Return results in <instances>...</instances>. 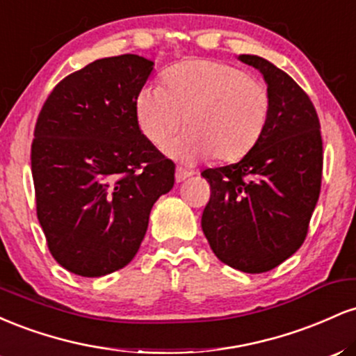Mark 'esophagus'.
Listing matches in <instances>:
<instances>
[{
	"instance_id": "esophagus-1",
	"label": "esophagus",
	"mask_w": 356,
	"mask_h": 356,
	"mask_svg": "<svg viewBox=\"0 0 356 356\" xmlns=\"http://www.w3.org/2000/svg\"><path fill=\"white\" fill-rule=\"evenodd\" d=\"M191 175H192V172H189V170H186V169H182V167H177V169H175V181H177V182L186 181V179L191 177Z\"/></svg>"
}]
</instances>
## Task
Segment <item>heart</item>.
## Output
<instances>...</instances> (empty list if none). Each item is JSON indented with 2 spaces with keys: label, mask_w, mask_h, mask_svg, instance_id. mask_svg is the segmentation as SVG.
Returning a JSON list of instances; mask_svg holds the SVG:
<instances>
[{
  "label": "heart",
  "mask_w": 356,
  "mask_h": 356,
  "mask_svg": "<svg viewBox=\"0 0 356 356\" xmlns=\"http://www.w3.org/2000/svg\"><path fill=\"white\" fill-rule=\"evenodd\" d=\"M271 99L261 81L211 60H187L164 73V87L144 85L136 99L142 136L162 149L179 129L187 132L169 145L174 159L220 162L243 159L266 129Z\"/></svg>",
  "instance_id": "heart-1"
}]
</instances>
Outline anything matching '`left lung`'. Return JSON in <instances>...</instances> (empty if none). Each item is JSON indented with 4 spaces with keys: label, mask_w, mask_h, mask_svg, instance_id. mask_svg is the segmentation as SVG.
I'll return each instance as SVG.
<instances>
[{
    "label": "left lung",
    "mask_w": 356,
    "mask_h": 356,
    "mask_svg": "<svg viewBox=\"0 0 356 356\" xmlns=\"http://www.w3.org/2000/svg\"><path fill=\"white\" fill-rule=\"evenodd\" d=\"M238 60L263 75L271 108L263 136L238 164L201 174L211 186L201 226L219 261L256 275L303 244L320 197L323 142L312 100L288 73L256 55Z\"/></svg>",
    "instance_id": "left-lung-1"
}]
</instances>
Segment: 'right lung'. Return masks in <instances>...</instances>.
Wrapping results in <instances>:
<instances>
[{"mask_svg": "<svg viewBox=\"0 0 356 356\" xmlns=\"http://www.w3.org/2000/svg\"><path fill=\"white\" fill-rule=\"evenodd\" d=\"M154 61L95 60L53 88L31 145L36 214L56 263L100 277L137 254L175 165L142 136L136 99Z\"/></svg>", "mask_w": 356, "mask_h": 356, "instance_id": "obj_1", "label": "right lung"}]
</instances>
